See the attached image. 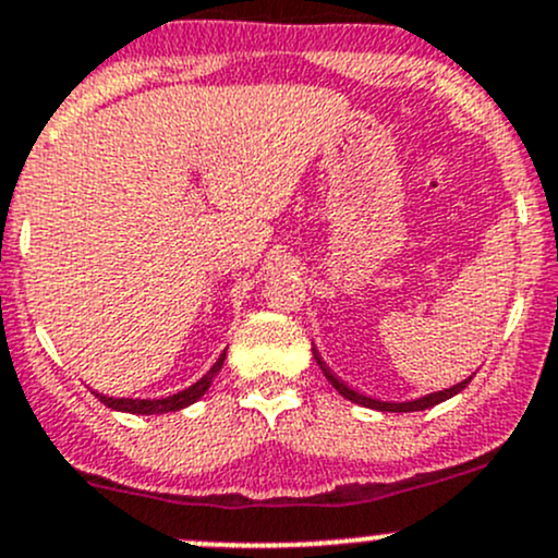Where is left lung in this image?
<instances>
[{"label":"left lung","mask_w":558,"mask_h":558,"mask_svg":"<svg viewBox=\"0 0 558 558\" xmlns=\"http://www.w3.org/2000/svg\"><path fill=\"white\" fill-rule=\"evenodd\" d=\"M313 355H315V361H318V366L324 368L326 379H328V383L333 385V390H337L339 396H344V398H348V401L357 403V407L377 409V412H422V409H430V407H436V403L447 401V398L457 396V392H462V390H465V387H468V383H471V379H473V377H468V379H462V383H457V385L447 387V390L427 392V396H422V398H414V401H403V403H396V401H379V398H368V396H363V392L353 390V387H348V385H344L342 379L337 377V374H331V368L326 366V363H324V357L318 355V350H313Z\"/></svg>","instance_id":"obj_1"}]
</instances>
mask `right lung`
<instances>
[{"mask_svg":"<svg viewBox=\"0 0 558 558\" xmlns=\"http://www.w3.org/2000/svg\"><path fill=\"white\" fill-rule=\"evenodd\" d=\"M225 355H219V361L210 366V372L205 374L203 379H197L195 385H190L186 390L181 392H173V396L168 398H109L104 396V392H96L98 401L104 403V407L114 409V412H128V414H168V412H179V409L190 407V403L201 401L205 396V390H208L210 383H214L216 374L221 372V366H225Z\"/></svg>","mask_w":558,"mask_h":558,"instance_id":"right-lung-1","label":"right lung"}]
</instances>
